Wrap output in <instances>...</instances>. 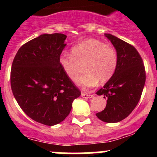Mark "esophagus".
<instances>
[{
	"label": "esophagus",
	"mask_w": 157,
	"mask_h": 157,
	"mask_svg": "<svg viewBox=\"0 0 157 157\" xmlns=\"http://www.w3.org/2000/svg\"><path fill=\"white\" fill-rule=\"evenodd\" d=\"M82 97L85 98V99H89V98H92L93 97V95H90V94H87V93H82L81 94Z\"/></svg>",
	"instance_id": "34e87169"
}]
</instances>
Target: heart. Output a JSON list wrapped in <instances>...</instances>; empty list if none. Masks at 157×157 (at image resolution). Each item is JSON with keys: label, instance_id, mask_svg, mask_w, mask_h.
Segmentation results:
<instances>
[{"label": "heart", "instance_id": "heart-1", "mask_svg": "<svg viewBox=\"0 0 157 157\" xmlns=\"http://www.w3.org/2000/svg\"><path fill=\"white\" fill-rule=\"evenodd\" d=\"M59 64L67 78L76 82L82 67L86 73L78 80L84 88L93 87L98 83L109 81L118 65V55L115 48L96 39H90L72 47L71 55H61Z\"/></svg>", "mask_w": 157, "mask_h": 157}]
</instances>
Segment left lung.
<instances>
[{
    "instance_id": "left-lung-1",
    "label": "left lung",
    "mask_w": 157,
    "mask_h": 157,
    "mask_svg": "<svg viewBox=\"0 0 157 157\" xmlns=\"http://www.w3.org/2000/svg\"><path fill=\"white\" fill-rule=\"evenodd\" d=\"M118 55V65L112 78L96 94L107 99L106 106L96 113L98 118L115 123L127 118L140 101L146 80L141 56L133 45L111 34H105Z\"/></svg>"
}]
</instances>
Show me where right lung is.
<instances>
[{
  "mask_svg": "<svg viewBox=\"0 0 157 157\" xmlns=\"http://www.w3.org/2000/svg\"><path fill=\"white\" fill-rule=\"evenodd\" d=\"M67 36L43 34L22 45L10 71L13 94L34 121L52 126L65 119L81 94L59 64Z\"/></svg>",
  "mask_w": 157,
  "mask_h": 157,
  "instance_id": "1",
  "label": "right lung"
}]
</instances>
